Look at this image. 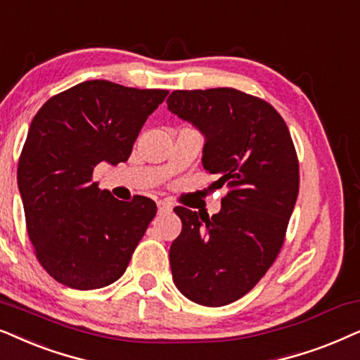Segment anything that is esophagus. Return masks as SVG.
Listing matches in <instances>:
<instances>
[{"label":"esophagus","mask_w":360,"mask_h":360,"mask_svg":"<svg viewBox=\"0 0 360 360\" xmlns=\"http://www.w3.org/2000/svg\"><path fill=\"white\" fill-rule=\"evenodd\" d=\"M158 212H167V210H171V204L165 202V200H158Z\"/></svg>","instance_id":"1"}]
</instances>
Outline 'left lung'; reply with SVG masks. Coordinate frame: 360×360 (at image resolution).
Listing matches in <instances>:
<instances>
[{
  "mask_svg": "<svg viewBox=\"0 0 360 360\" xmlns=\"http://www.w3.org/2000/svg\"><path fill=\"white\" fill-rule=\"evenodd\" d=\"M167 108L205 138L202 166L227 186L219 214L174 207L172 280L186 298L225 306L247 295L276 260L300 189L290 130L265 100L236 89L174 90Z\"/></svg>",
  "mask_w": 360,
  "mask_h": 360,
  "instance_id": "obj_1",
  "label": "left lung"
}]
</instances>
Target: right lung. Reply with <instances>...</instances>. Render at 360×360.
<instances>
[{
	"mask_svg": "<svg viewBox=\"0 0 360 360\" xmlns=\"http://www.w3.org/2000/svg\"><path fill=\"white\" fill-rule=\"evenodd\" d=\"M167 94L87 80L51 97L32 118L18 186L37 260L59 283L103 288L127 270L156 204L145 195L115 199L94 183V167L127 161Z\"/></svg>",
	"mask_w": 360,
	"mask_h": 360,
	"instance_id": "right-lung-1",
	"label": "right lung"
}]
</instances>
